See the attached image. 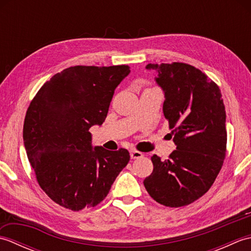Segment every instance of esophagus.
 Instances as JSON below:
<instances>
[{
    "label": "esophagus",
    "instance_id": "obj_1",
    "mask_svg": "<svg viewBox=\"0 0 251 251\" xmlns=\"http://www.w3.org/2000/svg\"><path fill=\"white\" fill-rule=\"evenodd\" d=\"M143 156V153L137 151V150H131L130 151V157L132 159H136V158H141Z\"/></svg>",
    "mask_w": 251,
    "mask_h": 251
}]
</instances>
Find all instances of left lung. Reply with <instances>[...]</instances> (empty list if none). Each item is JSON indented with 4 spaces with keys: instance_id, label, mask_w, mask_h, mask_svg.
Masks as SVG:
<instances>
[{
    "instance_id": "8db88e82",
    "label": "left lung",
    "mask_w": 251,
    "mask_h": 251,
    "mask_svg": "<svg viewBox=\"0 0 251 251\" xmlns=\"http://www.w3.org/2000/svg\"><path fill=\"white\" fill-rule=\"evenodd\" d=\"M164 92V115L177 146L168 159L151 157L153 172L143 181L154 201L181 207L210 189L226 150V109L218 85L193 66L182 62L149 63Z\"/></svg>"
}]
</instances>
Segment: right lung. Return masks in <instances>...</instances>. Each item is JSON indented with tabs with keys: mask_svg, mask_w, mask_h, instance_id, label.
Instances as JSON below:
<instances>
[{
	"mask_svg": "<svg viewBox=\"0 0 251 251\" xmlns=\"http://www.w3.org/2000/svg\"><path fill=\"white\" fill-rule=\"evenodd\" d=\"M128 66L70 67L55 74L31 101L24 143L37 182L50 199L74 211L108 195L129 162L126 149L93 147L94 125H102L115 88Z\"/></svg>",
	"mask_w": 251,
	"mask_h": 251,
	"instance_id": "right-lung-1",
	"label": "right lung"
}]
</instances>
